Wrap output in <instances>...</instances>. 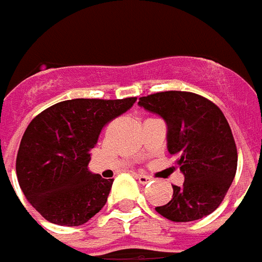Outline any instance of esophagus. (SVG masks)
Wrapping results in <instances>:
<instances>
[{
    "label": "esophagus",
    "instance_id": "esophagus-1",
    "mask_svg": "<svg viewBox=\"0 0 262 262\" xmlns=\"http://www.w3.org/2000/svg\"><path fill=\"white\" fill-rule=\"evenodd\" d=\"M137 179L141 184H147L148 181H151V177H150V176L142 174V173H141V174H137Z\"/></svg>",
    "mask_w": 262,
    "mask_h": 262
}]
</instances>
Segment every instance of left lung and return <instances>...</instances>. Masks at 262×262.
I'll return each mask as SVG.
<instances>
[{
    "mask_svg": "<svg viewBox=\"0 0 262 262\" xmlns=\"http://www.w3.org/2000/svg\"><path fill=\"white\" fill-rule=\"evenodd\" d=\"M138 105L167 125V151L177 157L183 185L156 211L171 222L198 221L216 210L237 171V146L225 115L190 92L169 91L139 98Z\"/></svg>",
    "mask_w": 262,
    "mask_h": 262,
    "instance_id": "8db88e82",
    "label": "left lung"
}]
</instances>
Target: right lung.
Segmentation results:
<instances>
[{"label": "right lung", "mask_w": 262, "mask_h": 262, "mask_svg": "<svg viewBox=\"0 0 262 262\" xmlns=\"http://www.w3.org/2000/svg\"><path fill=\"white\" fill-rule=\"evenodd\" d=\"M137 97L74 98L33 119L18 147L16 173L25 198L51 223L79 226L95 216L112 188L88 169L102 127L124 114Z\"/></svg>", "instance_id": "add662e5"}]
</instances>
